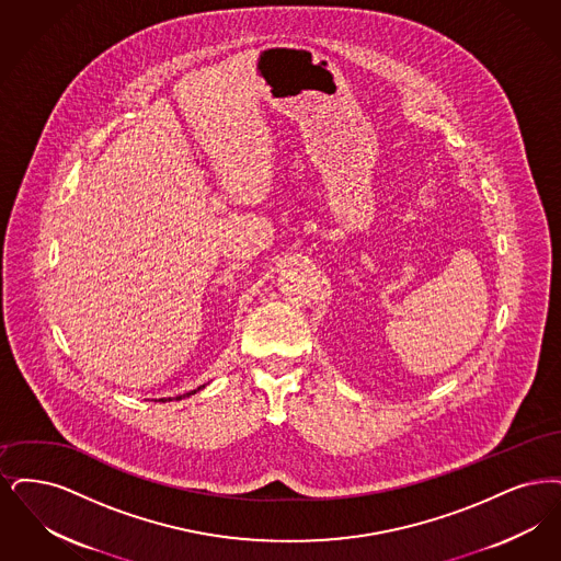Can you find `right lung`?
Here are the masks:
<instances>
[{
	"mask_svg": "<svg viewBox=\"0 0 561 561\" xmlns=\"http://www.w3.org/2000/svg\"><path fill=\"white\" fill-rule=\"evenodd\" d=\"M203 388H205V386H201V388H196V390L188 391V393H184V396H178V398H175V400H182V398H188V396H193V393H196V391H198V390H203ZM161 402H165V400H163V398H161Z\"/></svg>",
	"mask_w": 561,
	"mask_h": 561,
	"instance_id": "right-lung-1",
	"label": "right lung"
}]
</instances>
